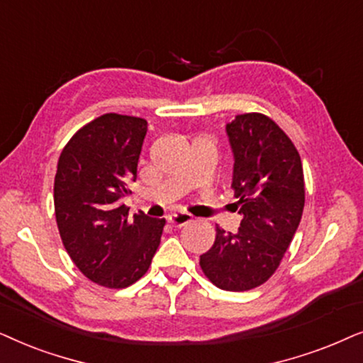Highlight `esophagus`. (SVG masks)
Wrapping results in <instances>:
<instances>
[{
  "mask_svg": "<svg viewBox=\"0 0 363 363\" xmlns=\"http://www.w3.org/2000/svg\"><path fill=\"white\" fill-rule=\"evenodd\" d=\"M167 220L172 227H182L192 222V216L187 214V212H176V214L169 216Z\"/></svg>",
  "mask_w": 363,
  "mask_h": 363,
  "instance_id": "obj_1",
  "label": "esophagus"
}]
</instances>
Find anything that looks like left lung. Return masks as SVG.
<instances>
[{
    "mask_svg": "<svg viewBox=\"0 0 363 363\" xmlns=\"http://www.w3.org/2000/svg\"><path fill=\"white\" fill-rule=\"evenodd\" d=\"M225 129L242 220L235 234L216 225L214 244L199 264L216 287L244 292L267 282L282 262L302 219L306 184L297 147L269 116L238 114Z\"/></svg>",
    "mask_w": 363,
    "mask_h": 363,
    "instance_id": "obj_1",
    "label": "left lung"
}]
</instances>
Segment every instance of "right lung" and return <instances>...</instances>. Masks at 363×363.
<instances>
[{
    "label": "right lung",
    "instance_id": "1",
    "mask_svg": "<svg viewBox=\"0 0 363 363\" xmlns=\"http://www.w3.org/2000/svg\"><path fill=\"white\" fill-rule=\"evenodd\" d=\"M147 121L108 113L77 129L60 154L55 214L62 245L98 286L124 289L147 272L166 219H129L121 199L136 181Z\"/></svg>",
    "mask_w": 363,
    "mask_h": 363
}]
</instances>
